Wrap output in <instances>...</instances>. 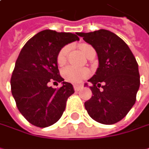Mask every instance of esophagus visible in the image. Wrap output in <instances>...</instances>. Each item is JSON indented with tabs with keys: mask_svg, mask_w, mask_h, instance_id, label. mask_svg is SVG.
I'll return each instance as SVG.
<instances>
[{
	"mask_svg": "<svg viewBox=\"0 0 149 149\" xmlns=\"http://www.w3.org/2000/svg\"><path fill=\"white\" fill-rule=\"evenodd\" d=\"M81 86L80 85H74V91H78L80 90Z\"/></svg>",
	"mask_w": 149,
	"mask_h": 149,
	"instance_id": "esophagus-1",
	"label": "esophagus"
}]
</instances>
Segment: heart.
Wrapping results in <instances>:
<instances>
[{
    "label": "heart",
    "instance_id": "b5f03b06",
    "mask_svg": "<svg viewBox=\"0 0 149 149\" xmlns=\"http://www.w3.org/2000/svg\"><path fill=\"white\" fill-rule=\"evenodd\" d=\"M91 49H92L91 45L87 44H82L80 45V50L84 56ZM68 52L69 46H65L59 51L57 57V62L58 65H64L66 63ZM62 75L66 81L72 84H78L90 76V71L86 68H76L74 66H67L62 71Z\"/></svg>",
    "mask_w": 149,
    "mask_h": 149
}]
</instances>
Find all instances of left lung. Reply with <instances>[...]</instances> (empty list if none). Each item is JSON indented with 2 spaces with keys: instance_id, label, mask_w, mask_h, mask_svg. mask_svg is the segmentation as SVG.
<instances>
[{
  "instance_id": "obj_1",
  "label": "left lung",
  "mask_w": 149,
  "mask_h": 149,
  "mask_svg": "<svg viewBox=\"0 0 149 149\" xmlns=\"http://www.w3.org/2000/svg\"><path fill=\"white\" fill-rule=\"evenodd\" d=\"M93 46L99 65L88 80L92 97L84 103L90 116L103 124L121 121L131 109L140 86L138 64L128 45L114 33L100 29L78 33Z\"/></svg>"
}]
</instances>
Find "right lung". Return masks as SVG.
<instances>
[{"mask_svg": "<svg viewBox=\"0 0 149 149\" xmlns=\"http://www.w3.org/2000/svg\"><path fill=\"white\" fill-rule=\"evenodd\" d=\"M77 35L43 30L31 38L19 54L11 77V91L19 111L36 127L57 123L68 97L74 93L72 84L59 75L57 57L65 45L79 40ZM51 81L61 82L62 86L54 89L49 85Z\"/></svg>", "mask_w": 149, "mask_h": 149, "instance_id": "obj_1", "label": "right lung"}]
</instances>
